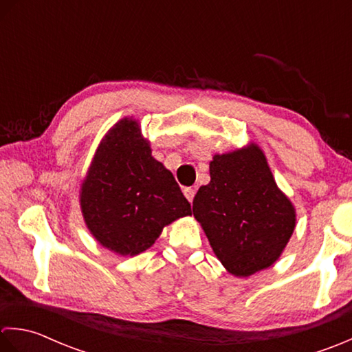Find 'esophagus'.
<instances>
[{
    "label": "esophagus",
    "mask_w": 352,
    "mask_h": 352,
    "mask_svg": "<svg viewBox=\"0 0 352 352\" xmlns=\"http://www.w3.org/2000/svg\"><path fill=\"white\" fill-rule=\"evenodd\" d=\"M184 195L186 199L190 200V202H192V199H195V195H196V190L188 186V188H184Z\"/></svg>",
    "instance_id": "esophagus-1"
}]
</instances>
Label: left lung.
I'll return each mask as SVG.
<instances>
[{
	"mask_svg": "<svg viewBox=\"0 0 352 352\" xmlns=\"http://www.w3.org/2000/svg\"><path fill=\"white\" fill-rule=\"evenodd\" d=\"M192 214L229 274L249 276L270 267L295 231V208L278 188L263 150L250 144L210 162Z\"/></svg>",
	"mask_w": 352,
	"mask_h": 352,
	"instance_id": "left-lung-1",
	"label": "left lung"
}]
</instances>
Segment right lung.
<instances>
[{"label":"right lung","instance_id":"add662e5","mask_svg":"<svg viewBox=\"0 0 352 352\" xmlns=\"http://www.w3.org/2000/svg\"><path fill=\"white\" fill-rule=\"evenodd\" d=\"M85 223L100 245L135 256L164 226L191 216L173 175L152 156L140 124L123 118L100 142L80 190Z\"/></svg>","mask_w":352,"mask_h":352}]
</instances>
